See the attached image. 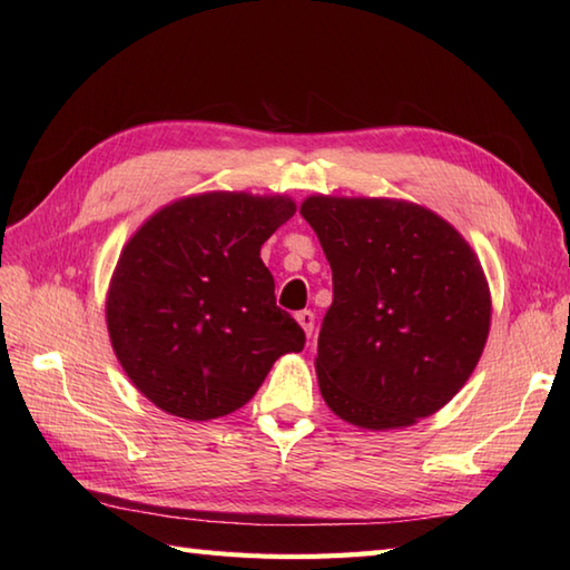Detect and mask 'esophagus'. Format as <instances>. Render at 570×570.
Here are the masks:
<instances>
[{"mask_svg":"<svg viewBox=\"0 0 570 570\" xmlns=\"http://www.w3.org/2000/svg\"><path fill=\"white\" fill-rule=\"evenodd\" d=\"M296 323L301 325V328H304L306 337H311L313 335V323H316V313H313V311H298L296 313Z\"/></svg>","mask_w":570,"mask_h":570,"instance_id":"esophagus-1","label":"esophagus"}]
</instances>
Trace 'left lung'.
Listing matches in <instances>:
<instances>
[{"label":"left lung","instance_id":"obj_1","mask_svg":"<svg viewBox=\"0 0 570 570\" xmlns=\"http://www.w3.org/2000/svg\"><path fill=\"white\" fill-rule=\"evenodd\" d=\"M298 213L333 269L316 355L325 404L370 431L435 414L488 343L492 298L478 254L411 200L308 196Z\"/></svg>","mask_w":570,"mask_h":570}]
</instances>
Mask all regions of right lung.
<instances>
[{
    "label": "right lung",
    "mask_w": 570,
    "mask_h": 570,
    "mask_svg": "<svg viewBox=\"0 0 570 570\" xmlns=\"http://www.w3.org/2000/svg\"><path fill=\"white\" fill-rule=\"evenodd\" d=\"M288 196L208 190L164 205L119 254L107 333L129 382L178 419L233 414L306 335L276 306L259 249L288 217Z\"/></svg>",
    "instance_id": "obj_1"
}]
</instances>
